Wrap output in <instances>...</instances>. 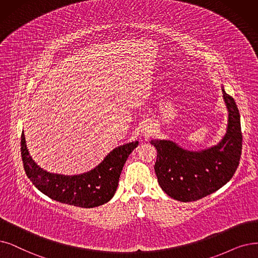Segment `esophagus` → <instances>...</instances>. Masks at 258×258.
<instances>
[{
  "label": "esophagus",
  "mask_w": 258,
  "mask_h": 258,
  "mask_svg": "<svg viewBox=\"0 0 258 258\" xmlns=\"http://www.w3.org/2000/svg\"><path fill=\"white\" fill-rule=\"evenodd\" d=\"M142 132L145 133V135H149L150 132H152V127H151V123H148V125H145L142 129Z\"/></svg>",
  "instance_id": "1"
}]
</instances>
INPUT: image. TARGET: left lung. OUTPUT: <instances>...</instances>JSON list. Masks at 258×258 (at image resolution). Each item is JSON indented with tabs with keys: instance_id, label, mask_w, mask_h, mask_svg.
<instances>
[{
	"instance_id": "1",
	"label": "left lung",
	"mask_w": 258,
	"mask_h": 258,
	"mask_svg": "<svg viewBox=\"0 0 258 258\" xmlns=\"http://www.w3.org/2000/svg\"><path fill=\"white\" fill-rule=\"evenodd\" d=\"M229 111L226 133L216 146L189 151L168 140L150 143L157 148L154 164L158 182L169 197L181 202L197 201L228 183L238 167L242 149V133L238 108L222 87Z\"/></svg>"
}]
</instances>
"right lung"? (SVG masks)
Segmentation results:
<instances>
[{"mask_svg":"<svg viewBox=\"0 0 258 258\" xmlns=\"http://www.w3.org/2000/svg\"><path fill=\"white\" fill-rule=\"evenodd\" d=\"M138 145L137 141L113 149L94 169L76 176L50 173L39 167L29 156L24 133L21 136V156L26 176L41 192L61 203L91 209L112 199L123 164Z\"/></svg>","mask_w":258,"mask_h":258,"instance_id":"add662e5","label":"right lung"}]
</instances>
